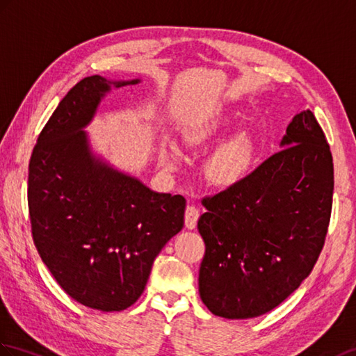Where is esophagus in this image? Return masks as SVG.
Returning a JSON list of instances; mask_svg holds the SVG:
<instances>
[{
    "mask_svg": "<svg viewBox=\"0 0 356 356\" xmlns=\"http://www.w3.org/2000/svg\"><path fill=\"white\" fill-rule=\"evenodd\" d=\"M198 217H200V211H198L197 206L188 204L186 211H185V226L188 229H195Z\"/></svg>",
    "mask_w": 356,
    "mask_h": 356,
    "instance_id": "1",
    "label": "esophagus"
}]
</instances>
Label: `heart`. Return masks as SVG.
<instances>
[{"mask_svg":"<svg viewBox=\"0 0 356 356\" xmlns=\"http://www.w3.org/2000/svg\"><path fill=\"white\" fill-rule=\"evenodd\" d=\"M225 126V118L220 115H213L211 118H204L195 122L194 126L185 130L184 140L188 147L200 148L216 136ZM252 159L250 145L245 139L230 140L222 145L220 150L213 153L208 162V175L218 185H232L241 179L249 170ZM179 156L175 150L162 152V163L167 168H176Z\"/></svg>","mask_w":356,"mask_h":356,"instance_id":"heart-1","label":"heart"}]
</instances>
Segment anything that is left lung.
Here are the masks:
<instances>
[{
    "mask_svg": "<svg viewBox=\"0 0 356 356\" xmlns=\"http://www.w3.org/2000/svg\"><path fill=\"white\" fill-rule=\"evenodd\" d=\"M280 145L249 176L202 200L198 291L218 317L252 318L276 308L309 276L325 245L334 195L325 131L305 111Z\"/></svg>",
    "mask_w": 356,
    "mask_h": 356,
    "instance_id": "1",
    "label": "left lung"
}]
</instances>
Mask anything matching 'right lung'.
I'll return each mask as SVG.
<instances>
[{"label": "right lung", "instance_id": "add662e5", "mask_svg": "<svg viewBox=\"0 0 356 356\" xmlns=\"http://www.w3.org/2000/svg\"><path fill=\"white\" fill-rule=\"evenodd\" d=\"M80 80L39 134L29 163L31 235L63 291L92 309L122 311L143 294L156 256L184 227V195L153 193L90 154L83 130L102 97L135 85Z\"/></svg>", "mask_w": 356, "mask_h": 356}]
</instances>
